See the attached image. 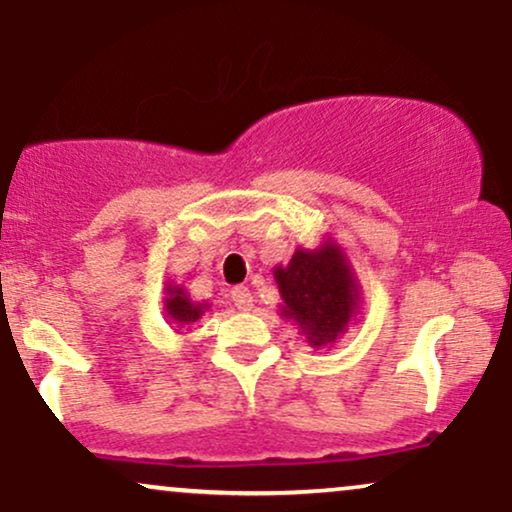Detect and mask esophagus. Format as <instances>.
I'll use <instances>...</instances> for the list:
<instances>
[{
  "mask_svg": "<svg viewBox=\"0 0 512 512\" xmlns=\"http://www.w3.org/2000/svg\"><path fill=\"white\" fill-rule=\"evenodd\" d=\"M233 303H236L238 310H250L252 308V293L248 286H238V289L231 291Z\"/></svg>",
  "mask_w": 512,
  "mask_h": 512,
  "instance_id": "obj_1",
  "label": "esophagus"
}]
</instances>
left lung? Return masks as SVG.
I'll list each match as a JSON object with an SVG mask.
<instances>
[{"label":"left lung","mask_w":512,"mask_h":512,"mask_svg":"<svg viewBox=\"0 0 512 512\" xmlns=\"http://www.w3.org/2000/svg\"><path fill=\"white\" fill-rule=\"evenodd\" d=\"M274 279L284 298L281 313L301 325L313 346L334 342L354 317V276L334 245L296 250L286 267L274 269Z\"/></svg>","instance_id":"left-lung-1"}]
</instances>
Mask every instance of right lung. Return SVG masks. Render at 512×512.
I'll return each mask as SVG.
<instances>
[{
	"label": "right lung",
	"instance_id": "add662e5",
	"mask_svg": "<svg viewBox=\"0 0 512 512\" xmlns=\"http://www.w3.org/2000/svg\"><path fill=\"white\" fill-rule=\"evenodd\" d=\"M168 296H170V298H166L168 315L173 317L175 322H180V325H190V322H197L199 315L204 313L202 305L190 303V298L185 296V291H182V289H168Z\"/></svg>",
	"mask_w": 512,
	"mask_h": 512
}]
</instances>
